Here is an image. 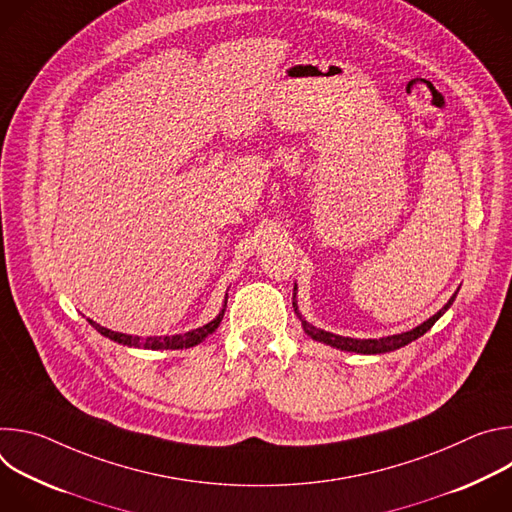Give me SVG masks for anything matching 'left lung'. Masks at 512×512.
<instances>
[{
    "label": "left lung",
    "mask_w": 512,
    "mask_h": 512,
    "mask_svg": "<svg viewBox=\"0 0 512 512\" xmlns=\"http://www.w3.org/2000/svg\"><path fill=\"white\" fill-rule=\"evenodd\" d=\"M294 291H296V287H294ZM294 298H296V294H294ZM454 300H456V294L450 298V302H448L440 312L433 314L429 320H425L423 324H419L417 328H413V330H409V332H401V334H393V336H385V338H367V340H360V338H348V336H338V334H332V332L320 330V328H316V326L308 324V322L300 316L296 302H294V308H296V314L300 316L302 326H304V330H306V334H308L310 338H314V340H318V342H324V344H330V346H334V348L346 350V352H358V354H383V352L397 350V348H401V346H405V344H409V342L417 340L419 336H423V334H425V332H427V330H429L437 320H440V318L444 316V312L452 306V302H454Z\"/></svg>",
    "instance_id": "1"
}]
</instances>
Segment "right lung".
I'll return each instance as SVG.
<instances>
[{
    "mask_svg": "<svg viewBox=\"0 0 512 512\" xmlns=\"http://www.w3.org/2000/svg\"><path fill=\"white\" fill-rule=\"evenodd\" d=\"M227 306V302H225ZM223 316H225V308L221 310V314H218L212 322L196 328V330H190L186 334H174V336H148V338H139V336H129V334H121V332H113L109 328H103L99 326L97 322L89 320V324L101 332L103 336L111 338L113 342H119L123 346H133V348H145V350H180V348H190V346H196L200 344L204 338H208L218 326H221L223 322Z\"/></svg>",
    "mask_w": 512,
    "mask_h": 512,
    "instance_id": "add662e5",
    "label": "right lung"
}]
</instances>
